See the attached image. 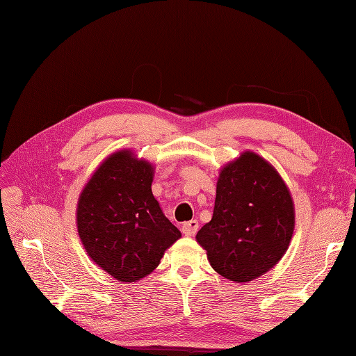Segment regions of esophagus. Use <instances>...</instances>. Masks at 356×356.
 <instances>
[{
	"mask_svg": "<svg viewBox=\"0 0 356 356\" xmlns=\"http://www.w3.org/2000/svg\"><path fill=\"white\" fill-rule=\"evenodd\" d=\"M197 229H199V222L196 220L187 221V222L182 224V227H181L182 233H184L186 236H193V234L197 232Z\"/></svg>",
	"mask_w": 356,
	"mask_h": 356,
	"instance_id": "1",
	"label": "esophagus"
}]
</instances>
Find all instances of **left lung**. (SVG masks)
I'll return each instance as SVG.
<instances>
[{
    "instance_id": "1",
    "label": "left lung",
    "mask_w": 356,
    "mask_h": 356,
    "mask_svg": "<svg viewBox=\"0 0 356 356\" xmlns=\"http://www.w3.org/2000/svg\"><path fill=\"white\" fill-rule=\"evenodd\" d=\"M293 232L294 204L285 182L248 152L221 170L212 218L196 239L215 272L250 282L281 260Z\"/></svg>"
}]
</instances>
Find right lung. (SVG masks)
Returning a JSON list of instances; mask_svg holds the SVG:
<instances>
[{
  "instance_id": "1",
  "label": "right lung",
  "mask_w": 356,
  "mask_h": 356,
  "mask_svg": "<svg viewBox=\"0 0 356 356\" xmlns=\"http://www.w3.org/2000/svg\"><path fill=\"white\" fill-rule=\"evenodd\" d=\"M154 168L132 153L106 159L84 187L77 227L92 260L120 282H136L181 238L152 191Z\"/></svg>"
}]
</instances>
